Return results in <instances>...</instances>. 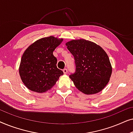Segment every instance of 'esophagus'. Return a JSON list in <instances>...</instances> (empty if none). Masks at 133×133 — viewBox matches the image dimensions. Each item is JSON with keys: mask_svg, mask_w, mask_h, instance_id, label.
Masks as SVG:
<instances>
[{"mask_svg": "<svg viewBox=\"0 0 133 133\" xmlns=\"http://www.w3.org/2000/svg\"><path fill=\"white\" fill-rule=\"evenodd\" d=\"M63 73H64L65 74H66L67 73V72H68V70H67L66 68L63 69Z\"/></svg>", "mask_w": 133, "mask_h": 133, "instance_id": "obj_1", "label": "esophagus"}]
</instances>
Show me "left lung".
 Instances as JSON below:
<instances>
[{
	"label": "left lung",
	"mask_w": 133,
	"mask_h": 133,
	"mask_svg": "<svg viewBox=\"0 0 133 133\" xmlns=\"http://www.w3.org/2000/svg\"><path fill=\"white\" fill-rule=\"evenodd\" d=\"M66 45L75 60L76 71L70 77L76 88L85 94L101 91L112 73L106 52L99 45L85 39L72 40Z\"/></svg>",
	"instance_id": "left-lung-1"
}]
</instances>
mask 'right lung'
Segmentation results:
<instances>
[{
  "instance_id": "obj_1",
  "label": "right lung",
  "mask_w": 133,
  "mask_h": 133,
  "mask_svg": "<svg viewBox=\"0 0 133 133\" xmlns=\"http://www.w3.org/2000/svg\"><path fill=\"white\" fill-rule=\"evenodd\" d=\"M63 41L50 36L36 41L25 51L19 66V74L24 85L37 92L50 90L63 75L56 66L53 51Z\"/></svg>"
}]
</instances>
